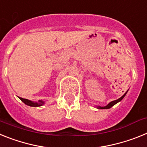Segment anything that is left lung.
<instances>
[{"label":"left lung","instance_id":"1","mask_svg":"<svg viewBox=\"0 0 147 147\" xmlns=\"http://www.w3.org/2000/svg\"><path fill=\"white\" fill-rule=\"evenodd\" d=\"M127 92L125 93V94L123 95V96H121V98H118V100H113V101H111L110 103H109V104H107V105L106 106V107H98V109H109V108H111V107H113V106H114L115 104H117V103H118V102L121 101V100H122V99H123V98H124V96H125V95H126Z\"/></svg>","mask_w":147,"mask_h":147}]
</instances>
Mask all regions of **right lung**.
<instances>
[{
    "label": "right lung",
    "mask_w": 147,
    "mask_h": 147,
    "mask_svg": "<svg viewBox=\"0 0 147 147\" xmlns=\"http://www.w3.org/2000/svg\"><path fill=\"white\" fill-rule=\"evenodd\" d=\"M20 99L24 102V104L29 106V107H40V106H42L43 104H44V102H43V100H39L38 102H33L32 101V100H28V99H25V98H20Z\"/></svg>",
    "instance_id": "obj_1"
}]
</instances>
